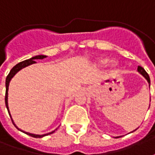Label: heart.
<instances>
[{"instance_id": "1", "label": "heart", "mask_w": 155, "mask_h": 155, "mask_svg": "<svg viewBox=\"0 0 155 155\" xmlns=\"http://www.w3.org/2000/svg\"><path fill=\"white\" fill-rule=\"evenodd\" d=\"M98 64L101 66H105V65L109 64V66H110L111 70H114L117 66V62L116 60H112L110 62V59L108 58H101L100 59H98Z\"/></svg>"}]
</instances>
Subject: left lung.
<instances>
[{"label":"left lung","instance_id":"8db88e82","mask_svg":"<svg viewBox=\"0 0 155 155\" xmlns=\"http://www.w3.org/2000/svg\"><path fill=\"white\" fill-rule=\"evenodd\" d=\"M138 73H139V74H141L142 75H143V77L145 78L146 80H147L148 83L149 84V86H150V78H149L148 73H147L145 70H144V69H143V68H142L141 66H138ZM135 130H136V129H135ZM135 130H134V131H135ZM133 132H134V131H133ZM133 132H132V133H133ZM116 138H119V137H116Z\"/></svg>","mask_w":155,"mask_h":155}]
</instances>
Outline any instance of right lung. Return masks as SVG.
Returning a JSON list of instances; mask_svg holds the SVG:
<instances>
[{
	"label": "right lung",
	"mask_w": 155,
	"mask_h": 155,
	"mask_svg": "<svg viewBox=\"0 0 155 155\" xmlns=\"http://www.w3.org/2000/svg\"><path fill=\"white\" fill-rule=\"evenodd\" d=\"M47 56L46 55H37V56H34V57H32L31 59H27V60H24V61H22V62L18 63L17 64H16L15 66L10 71V73L8 74V75L6 76V96H5V102H6V107L7 108V111H8V113H9L10 117H11V118H12V116L10 114V111H9V107H8V102H7V99H8V87H9V83L11 80H12V78H13V76L15 74H17V72L19 71V70H21V69H23L25 67L28 66L30 64H35L36 61H35V59H43L44 58H46ZM12 122L14 124V126L17 127L18 130H20L22 133H24V134H28L29 136H31V137H33V138H43L44 136H46V135H48V134H53L55 130H57V129H55L54 131H53L51 133H48V134H42V135H39V134H30V133H27V132H25V131H22L21 129H19L17 126H16V124L14 123L13 120L12 118Z\"/></svg>",
	"instance_id": "right-lung-1"
}]
</instances>
